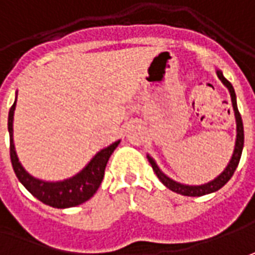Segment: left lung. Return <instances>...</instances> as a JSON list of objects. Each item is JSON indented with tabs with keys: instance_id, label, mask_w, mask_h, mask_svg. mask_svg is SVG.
I'll return each instance as SVG.
<instances>
[{
	"instance_id": "obj_1",
	"label": "left lung",
	"mask_w": 255,
	"mask_h": 255,
	"mask_svg": "<svg viewBox=\"0 0 255 255\" xmlns=\"http://www.w3.org/2000/svg\"><path fill=\"white\" fill-rule=\"evenodd\" d=\"M216 74H218V78L222 81V84L229 89L230 98H232V105H233V110H235V117H236V143H235V150H233V155H232V159L230 162L226 166V169L218 176L216 178H214L212 181H209L207 184H201V186H188V184H181V183H177L174 180H171L170 177H167L164 174L163 171L159 169V166L156 164V162L152 159V157L148 155V160L149 163L152 164V169L156 173L157 178L163 183L164 186L167 187L169 190L174 191V193L181 194V195H187V197H201V195H205V194H211L218 191L219 188H222L228 181L230 180V177L233 176V173L236 170L237 164L240 162V157H242V152H243V145H244V129H243V121H242V116L239 113V109H237L236 103V93H235V89L230 84L229 81L226 78L223 77L222 71L216 69Z\"/></svg>"
}]
</instances>
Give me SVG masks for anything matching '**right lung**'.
<instances>
[{
	"label": "right lung",
	"instance_id": "obj_1",
	"mask_svg": "<svg viewBox=\"0 0 255 255\" xmlns=\"http://www.w3.org/2000/svg\"><path fill=\"white\" fill-rule=\"evenodd\" d=\"M16 100L12 105L8 114V131H9V155L13 171L18 180L23 184L26 190L41 201L43 204L53 208H71L84 204L93 194L98 191L102 180L105 177L106 164L112 156L114 149L119 146L120 141H116L107 148L98 152L92 160L75 176L62 180V181H44L33 177L20 164L13 145V112Z\"/></svg>",
	"mask_w": 255,
	"mask_h": 255
}]
</instances>
